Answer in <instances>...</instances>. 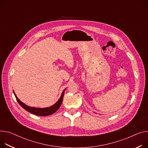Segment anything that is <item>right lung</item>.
<instances>
[{
  "label": "right lung",
  "instance_id": "obj_1",
  "mask_svg": "<svg viewBox=\"0 0 148 148\" xmlns=\"http://www.w3.org/2000/svg\"><path fill=\"white\" fill-rule=\"evenodd\" d=\"M66 88H65L62 94L61 95L60 98L59 99V100L54 104H53L52 106H50V107H45V108H38V107H31L29 106L28 105L25 104V103H23V102H22L16 96V94L15 93L14 91H13V94L16 99L17 101L18 102V103L23 107V108L26 110V111H28V112L37 115V116H49L51 115L53 113H56L60 107L62 102V100H63V97H64V91L65 90Z\"/></svg>",
  "mask_w": 148,
  "mask_h": 148
}]
</instances>
